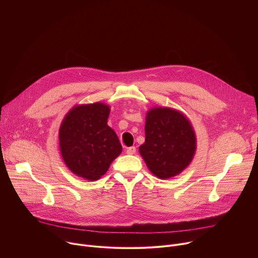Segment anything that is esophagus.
Masks as SVG:
<instances>
[{"label":"esophagus","mask_w":258,"mask_h":258,"mask_svg":"<svg viewBox=\"0 0 258 258\" xmlns=\"http://www.w3.org/2000/svg\"><path fill=\"white\" fill-rule=\"evenodd\" d=\"M136 151H137V149H136V147H134V146H133V147H128V148L126 149V153L130 154V155L135 154Z\"/></svg>","instance_id":"34e87169"}]
</instances>
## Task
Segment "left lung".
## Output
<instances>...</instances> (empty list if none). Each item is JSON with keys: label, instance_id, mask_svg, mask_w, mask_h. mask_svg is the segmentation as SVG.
Listing matches in <instances>:
<instances>
[{"label": "left lung", "instance_id": "obj_1", "mask_svg": "<svg viewBox=\"0 0 258 258\" xmlns=\"http://www.w3.org/2000/svg\"><path fill=\"white\" fill-rule=\"evenodd\" d=\"M145 143L140 154L150 171L159 178L177 175L192 161L196 136L190 120L181 112L167 107L149 110L146 116Z\"/></svg>", "mask_w": 258, "mask_h": 258}]
</instances>
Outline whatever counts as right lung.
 Wrapping results in <instances>:
<instances>
[{
    "label": "right lung",
    "mask_w": 258,
    "mask_h": 258,
    "mask_svg": "<svg viewBox=\"0 0 258 258\" xmlns=\"http://www.w3.org/2000/svg\"><path fill=\"white\" fill-rule=\"evenodd\" d=\"M109 113L110 107L104 103L77 105L61 123L60 152L78 176L99 179L122 151L117 135L107 124Z\"/></svg>",
    "instance_id": "obj_1"
}]
</instances>
